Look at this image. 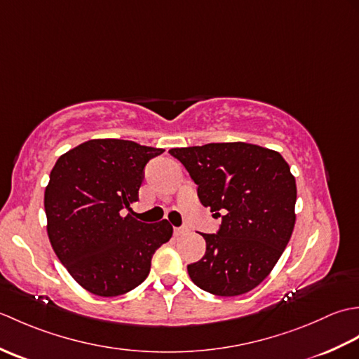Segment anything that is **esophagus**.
Wrapping results in <instances>:
<instances>
[{
    "mask_svg": "<svg viewBox=\"0 0 359 359\" xmlns=\"http://www.w3.org/2000/svg\"><path fill=\"white\" fill-rule=\"evenodd\" d=\"M188 230H187V228L185 226H175L174 228V234L175 236H180V234H184V233H187Z\"/></svg>",
    "mask_w": 359,
    "mask_h": 359,
    "instance_id": "1",
    "label": "esophagus"
}]
</instances>
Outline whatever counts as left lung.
<instances>
[{
	"label": "left lung",
	"instance_id": "1",
	"mask_svg": "<svg viewBox=\"0 0 359 359\" xmlns=\"http://www.w3.org/2000/svg\"><path fill=\"white\" fill-rule=\"evenodd\" d=\"M203 207L222 216L217 234H202L205 256L188 265L194 284L216 296H239L269 276L294 228L296 182L279 152L257 144L208 143L172 148Z\"/></svg>",
	"mask_w": 359,
	"mask_h": 359
}]
</instances>
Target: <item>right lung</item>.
Here are the masks:
<instances>
[{
    "mask_svg": "<svg viewBox=\"0 0 359 359\" xmlns=\"http://www.w3.org/2000/svg\"><path fill=\"white\" fill-rule=\"evenodd\" d=\"M165 149L94 139L57 160L44 191L48 236L71 276L97 296L131 292L147 279L156 250L171 239L166 219L121 216L139 201L144 166Z\"/></svg>",
    "mask_w": 359,
    "mask_h": 359,
    "instance_id": "obj_1",
    "label": "right lung"
}]
</instances>
